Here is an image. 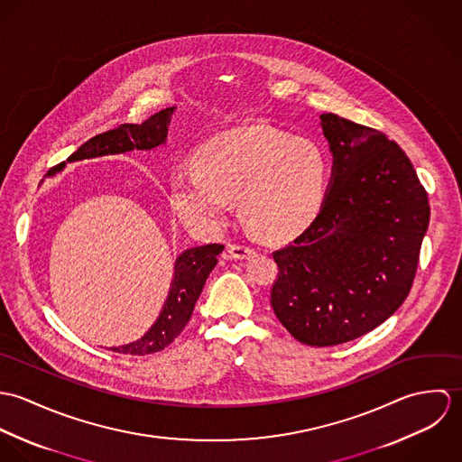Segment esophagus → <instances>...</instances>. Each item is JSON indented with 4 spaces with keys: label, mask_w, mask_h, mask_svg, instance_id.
I'll use <instances>...</instances> for the list:
<instances>
[{
    "label": "esophagus",
    "mask_w": 462,
    "mask_h": 462,
    "mask_svg": "<svg viewBox=\"0 0 462 462\" xmlns=\"http://www.w3.org/2000/svg\"><path fill=\"white\" fill-rule=\"evenodd\" d=\"M229 256L233 258V260H245V258H249L251 254H254V249L253 247H249V245H242V244H233V245H229Z\"/></svg>",
    "instance_id": "1"
}]
</instances>
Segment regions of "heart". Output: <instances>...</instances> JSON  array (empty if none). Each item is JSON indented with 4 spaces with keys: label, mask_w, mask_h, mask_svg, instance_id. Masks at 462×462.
Instances as JSON below:
<instances>
[{
    "label": "heart",
    "mask_w": 462,
    "mask_h": 462,
    "mask_svg": "<svg viewBox=\"0 0 462 462\" xmlns=\"http://www.w3.org/2000/svg\"><path fill=\"white\" fill-rule=\"evenodd\" d=\"M194 174L171 183V206L194 231L215 235L240 200L245 224L270 240L304 229L320 211L329 187L322 147L270 126H242L202 143Z\"/></svg>",
    "instance_id": "obj_1"
}]
</instances>
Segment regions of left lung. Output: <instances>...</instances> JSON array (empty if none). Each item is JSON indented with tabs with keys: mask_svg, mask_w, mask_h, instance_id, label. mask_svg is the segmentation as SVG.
Returning a JSON list of instances; mask_svg holds the SVG:
<instances>
[{
	"mask_svg": "<svg viewBox=\"0 0 462 462\" xmlns=\"http://www.w3.org/2000/svg\"><path fill=\"white\" fill-rule=\"evenodd\" d=\"M332 152L317 218L273 253L270 304L310 346L352 341L388 320L412 286L430 206L405 152L384 133L322 114Z\"/></svg>",
	"mask_w": 462,
	"mask_h": 462,
	"instance_id": "8db88e82",
	"label": "left lung"
}]
</instances>
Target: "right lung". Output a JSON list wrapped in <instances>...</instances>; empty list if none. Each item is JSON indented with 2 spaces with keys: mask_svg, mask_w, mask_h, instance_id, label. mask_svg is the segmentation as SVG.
Returning <instances> with one entry per match:
<instances>
[{
  "mask_svg": "<svg viewBox=\"0 0 462 462\" xmlns=\"http://www.w3.org/2000/svg\"><path fill=\"white\" fill-rule=\"evenodd\" d=\"M176 106L160 110L158 114L145 119L142 125H121L116 130L101 133L87 140L83 145L74 151L67 162H79L99 158L106 154H121L133 149L151 151L167 140L169 123ZM66 165V163H64ZM59 165L48 172V176L57 174L64 169ZM224 251L220 244H209L187 249L174 264V279L171 282L169 297L160 311L158 320L151 326L140 339L114 346L110 350L130 356H145L154 354L169 346L189 324L202 286L209 275V272L218 263V254Z\"/></svg>",
  "mask_w": 462,
  "mask_h": 462,
  "instance_id": "1",
  "label": "right lung"
}]
</instances>
